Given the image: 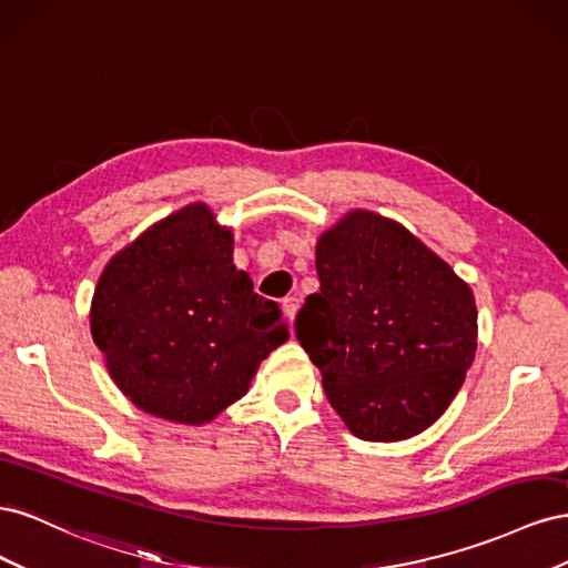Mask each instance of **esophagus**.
I'll list each match as a JSON object with an SVG mask.
<instances>
[{"label":"esophagus","instance_id":"obj_1","mask_svg":"<svg viewBox=\"0 0 568 568\" xmlns=\"http://www.w3.org/2000/svg\"><path fill=\"white\" fill-rule=\"evenodd\" d=\"M282 307H284V315L288 322L296 320V313H298V298L296 296H288L282 301Z\"/></svg>","mask_w":568,"mask_h":568}]
</instances>
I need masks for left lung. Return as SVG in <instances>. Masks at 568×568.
Listing matches in <instances>:
<instances>
[{"label": "left lung", "mask_w": 568, "mask_h": 568, "mask_svg": "<svg viewBox=\"0 0 568 568\" xmlns=\"http://www.w3.org/2000/svg\"><path fill=\"white\" fill-rule=\"evenodd\" d=\"M315 267L320 291L296 336L343 424L374 443L426 432L476 357L469 284L400 222L365 209L320 234Z\"/></svg>", "instance_id": "8db88e82"}]
</instances>
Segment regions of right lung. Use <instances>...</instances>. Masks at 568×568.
<instances>
[{"label": "right lung", "instance_id": "add662e5", "mask_svg": "<svg viewBox=\"0 0 568 568\" xmlns=\"http://www.w3.org/2000/svg\"><path fill=\"white\" fill-rule=\"evenodd\" d=\"M232 227L189 203L120 248L97 282L90 329L123 395L201 426L242 395L288 338L280 305L234 267Z\"/></svg>", "mask_w": 568, "mask_h": 568}]
</instances>
